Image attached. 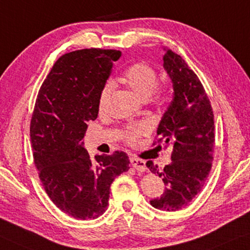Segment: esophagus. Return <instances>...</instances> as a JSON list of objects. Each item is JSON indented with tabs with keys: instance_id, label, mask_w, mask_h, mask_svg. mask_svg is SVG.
Wrapping results in <instances>:
<instances>
[{
	"instance_id": "esophagus-1",
	"label": "esophagus",
	"mask_w": 250,
	"mask_h": 250,
	"mask_svg": "<svg viewBox=\"0 0 250 250\" xmlns=\"http://www.w3.org/2000/svg\"><path fill=\"white\" fill-rule=\"evenodd\" d=\"M130 163H131L132 167H135L137 171H142L143 172V171L146 170L145 161L136 159V157H131V159H130Z\"/></svg>"
}]
</instances>
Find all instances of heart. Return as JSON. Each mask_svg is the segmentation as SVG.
Masks as SVG:
<instances>
[{
    "label": "heart",
    "instance_id": "b5f03b06",
    "mask_svg": "<svg viewBox=\"0 0 250 250\" xmlns=\"http://www.w3.org/2000/svg\"><path fill=\"white\" fill-rule=\"evenodd\" d=\"M122 82L125 85L136 95L140 100L146 101L150 97V95L154 93L157 86V73L152 66L146 64V63H136V64L130 65L125 70ZM113 85L111 83H106L102 88L98 97V108L100 111H104L106 108V105L110 100ZM159 96H163V91H159ZM147 126L145 125H138L129 126L125 132V138L128 143L133 144L143 133H145Z\"/></svg>",
    "mask_w": 250,
    "mask_h": 250
}]
</instances>
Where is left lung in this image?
Listing matches in <instances>:
<instances>
[{
    "mask_svg": "<svg viewBox=\"0 0 250 250\" xmlns=\"http://www.w3.org/2000/svg\"><path fill=\"white\" fill-rule=\"evenodd\" d=\"M163 68L170 77L173 98L157 126L159 143L171 144V163L160 170L147 162L154 174L163 178L165 190L150 200L157 209L175 212L199 194L208 177L213 161L214 114L205 89L185 60L163 48Z\"/></svg>",
    "mask_w": 250,
    "mask_h": 250,
    "instance_id": "left-lung-1",
    "label": "left lung"
}]
</instances>
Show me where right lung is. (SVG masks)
I'll return each mask as SVG.
<instances>
[{
	"label": "right lung",
	"mask_w": 250,
	"mask_h": 250,
	"mask_svg": "<svg viewBox=\"0 0 250 250\" xmlns=\"http://www.w3.org/2000/svg\"><path fill=\"white\" fill-rule=\"evenodd\" d=\"M120 51L86 48L60 58L38 91L30 140L40 179L52 202L79 220L97 219L108 205L110 188L129 170L124 152L95 155L83 147L98 97Z\"/></svg>",
	"instance_id": "obj_1"
}]
</instances>
